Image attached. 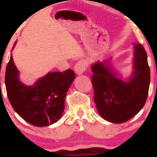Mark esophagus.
Returning a JSON list of instances; mask_svg holds the SVG:
<instances>
[{"label":"esophagus","mask_w":157,"mask_h":157,"mask_svg":"<svg viewBox=\"0 0 157 157\" xmlns=\"http://www.w3.org/2000/svg\"><path fill=\"white\" fill-rule=\"evenodd\" d=\"M86 65L82 61H79L75 66V71L77 75H80L86 71Z\"/></svg>","instance_id":"1"}]
</instances>
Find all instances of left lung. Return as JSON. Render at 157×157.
Listing matches in <instances>:
<instances>
[{
  "instance_id": "8db88e82",
  "label": "left lung",
  "mask_w": 157,
  "mask_h": 157,
  "mask_svg": "<svg viewBox=\"0 0 157 157\" xmlns=\"http://www.w3.org/2000/svg\"><path fill=\"white\" fill-rule=\"evenodd\" d=\"M132 71L124 78L113 68L112 60L91 65L97 109L104 120L122 123L137 114L146 102L150 85L147 54L140 44H133Z\"/></svg>"
}]
</instances>
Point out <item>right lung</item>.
Listing matches in <instances>:
<instances>
[{
    "label": "right lung",
    "instance_id": "1",
    "mask_svg": "<svg viewBox=\"0 0 157 157\" xmlns=\"http://www.w3.org/2000/svg\"><path fill=\"white\" fill-rule=\"evenodd\" d=\"M75 79V74L71 69L49 71L28 86L20 79L12 54L5 74L7 96L13 109L27 122L37 127L50 125L60 120L66 94Z\"/></svg>",
    "mask_w": 157,
    "mask_h": 157
}]
</instances>
